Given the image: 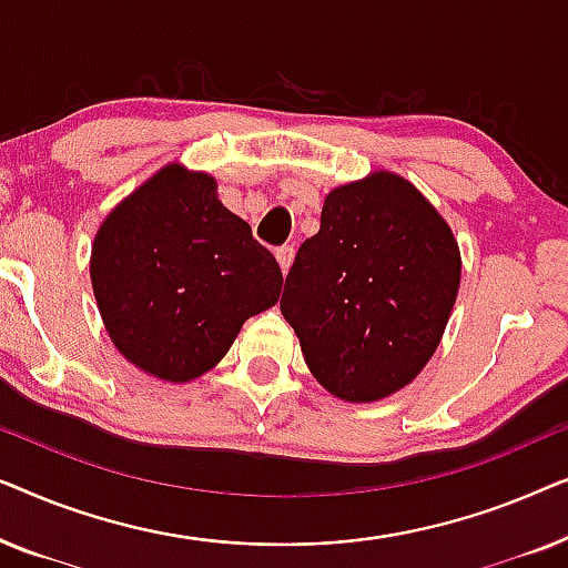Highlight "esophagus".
<instances>
[{
    "label": "esophagus",
    "instance_id": "1",
    "mask_svg": "<svg viewBox=\"0 0 568 568\" xmlns=\"http://www.w3.org/2000/svg\"><path fill=\"white\" fill-rule=\"evenodd\" d=\"M276 261H278V266H282V271L286 274V271H290V266H292V261H294V247L292 245L276 247Z\"/></svg>",
    "mask_w": 568,
    "mask_h": 568
}]
</instances>
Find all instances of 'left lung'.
I'll list each match as a JSON object with an SVG mask.
<instances>
[{
	"mask_svg": "<svg viewBox=\"0 0 568 568\" xmlns=\"http://www.w3.org/2000/svg\"><path fill=\"white\" fill-rule=\"evenodd\" d=\"M460 290V247L406 178L372 173L325 196L286 274L282 315L310 372L348 403L398 393L437 352Z\"/></svg>",
	"mask_w": 568,
	"mask_h": 568,
	"instance_id": "8db88e82",
	"label": "left lung"
}]
</instances>
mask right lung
I'll return each instance as SVG.
<instances>
[{
    "label": "right lung",
    "mask_w": 568,
    "mask_h": 568,
    "mask_svg": "<svg viewBox=\"0 0 568 568\" xmlns=\"http://www.w3.org/2000/svg\"><path fill=\"white\" fill-rule=\"evenodd\" d=\"M90 278L115 348L168 383L216 367L284 282L251 224L216 199L214 178L175 162L105 216Z\"/></svg>",
    "instance_id": "right-lung-1"
}]
</instances>
